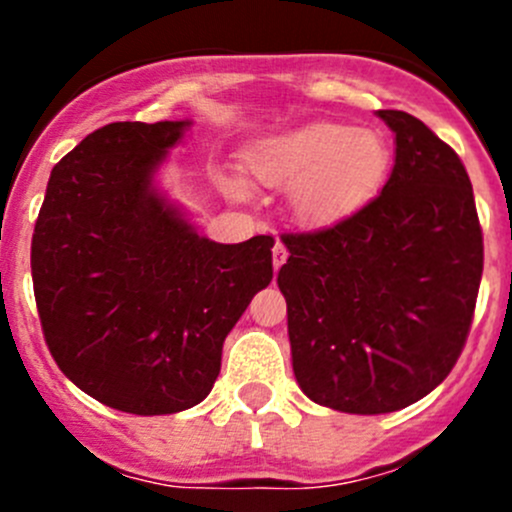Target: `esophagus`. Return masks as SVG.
I'll use <instances>...</instances> for the list:
<instances>
[{"instance_id":"esophagus-1","label":"esophagus","mask_w":512,"mask_h":512,"mask_svg":"<svg viewBox=\"0 0 512 512\" xmlns=\"http://www.w3.org/2000/svg\"><path fill=\"white\" fill-rule=\"evenodd\" d=\"M285 260H287V247L285 242L277 240L275 247H272V265H275V270H280V267L285 265Z\"/></svg>"}]
</instances>
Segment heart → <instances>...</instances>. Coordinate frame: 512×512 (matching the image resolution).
<instances>
[{
	"label": "heart",
	"instance_id": "1",
	"mask_svg": "<svg viewBox=\"0 0 512 512\" xmlns=\"http://www.w3.org/2000/svg\"><path fill=\"white\" fill-rule=\"evenodd\" d=\"M252 173L267 185H292V208L309 225H332L359 213L379 195L389 173V148L371 128L317 121L257 141L247 153ZM225 190L245 195L240 178Z\"/></svg>",
	"mask_w": 512,
	"mask_h": 512
}]
</instances>
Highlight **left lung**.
I'll return each mask as SVG.
<instances>
[{
	"label": "left lung",
	"mask_w": 512,
	"mask_h": 512,
	"mask_svg": "<svg viewBox=\"0 0 512 512\" xmlns=\"http://www.w3.org/2000/svg\"><path fill=\"white\" fill-rule=\"evenodd\" d=\"M376 116L396 136L384 190L342 223L282 235L277 275L299 389L364 416L406 409L451 374L483 275L461 158L411 113Z\"/></svg>",
	"instance_id": "left-lung-1"
}]
</instances>
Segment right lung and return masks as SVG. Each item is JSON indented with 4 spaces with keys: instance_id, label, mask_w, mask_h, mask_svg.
I'll return each mask as SVG.
<instances>
[{
    "instance_id": "add662e5",
    "label": "right lung",
    "mask_w": 512,
    "mask_h": 512,
    "mask_svg": "<svg viewBox=\"0 0 512 512\" xmlns=\"http://www.w3.org/2000/svg\"><path fill=\"white\" fill-rule=\"evenodd\" d=\"M190 121H118L51 170L32 237L36 309L59 369L138 416L200 404L223 342L272 280V240L198 235L156 175Z\"/></svg>"
}]
</instances>
